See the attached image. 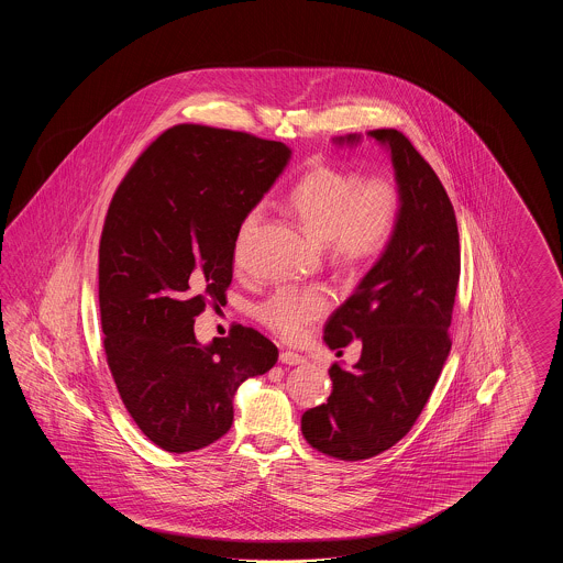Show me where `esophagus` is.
I'll list each match as a JSON object with an SVG mask.
<instances>
[{
	"instance_id": "34e87169",
	"label": "esophagus",
	"mask_w": 563,
	"mask_h": 563,
	"mask_svg": "<svg viewBox=\"0 0 563 563\" xmlns=\"http://www.w3.org/2000/svg\"><path fill=\"white\" fill-rule=\"evenodd\" d=\"M280 363L283 365H289V367H295V365H303L306 363V356H301V354H295L291 350H285V352H280Z\"/></svg>"
}]
</instances>
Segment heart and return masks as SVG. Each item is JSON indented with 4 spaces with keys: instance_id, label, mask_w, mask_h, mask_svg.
<instances>
[{
    "instance_id": "b5f03b06",
    "label": "heart",
    "mask_w": 563,
    "mask_h": 563,
    "mask_svg": "<svg viewBox=\"0 0 563 563\" xmlns=\"http://www.w3.org/2000/svg\"><path fill=\"white\" fill-rule=\"evenodd\" d=\"M401 189L386 175L363 177L358 170L322 164L308 170L291 191L289 209L319 242H327L333 264L346 272L374 266L397 234ZM262 221L255 207L246 211L234 239V262L241 264L244 244ZM333 297L322 287H283L255 308V319L274 335L295 342L322 319Z\"/></svg>"
}]
</instances>
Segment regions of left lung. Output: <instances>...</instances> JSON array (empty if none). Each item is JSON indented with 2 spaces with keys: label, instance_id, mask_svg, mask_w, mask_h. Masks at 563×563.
I'll list each match as a JSON object with an SVG mask.
<instances>
[{
  "label": "left lung",
  "instance_id": "obj_1",
  "mask_svg": "<svg viewBox=\"0 0 563 563\" xmlns=\"http://www.w3.org/2000/svg\"><path fill=\"white\" fill-rule=\"evenodd\" d=\"M369 134L390 147L401 219L386 253L324 324L329 349L342 356L358 340L361 358L352 369L335 363L331 397L301 416L306 441L346 462L386 452L420 418L452 349L460 278L454 207L437 173L401 131Z\"/></svg>",
  "mask_w": 563,
  "mask_h": 563
}]
</instances>
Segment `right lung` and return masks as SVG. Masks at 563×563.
Masks as SVG:
<instances>
[{
    "label": "right lung",
    "mask_w": 563,
    "mask_h": 563,
    "mask_svg": "<svg viewBox=\"0 0 563 563\" xmlns=\"http://www.w3.org/2000/svg\"><path fill=\"white\" fill-rule=\"evenodd\" d=\"M280 141L177 124L147 145L109 202L99 310L109 372L134 424L162 450L196 452L234 422V393L278 349L251 327L200 346L194 321L232 285L234 239L283 173Z\"/></svg>",
    "instance_id": "right-lung-1"
}]
</instances>
